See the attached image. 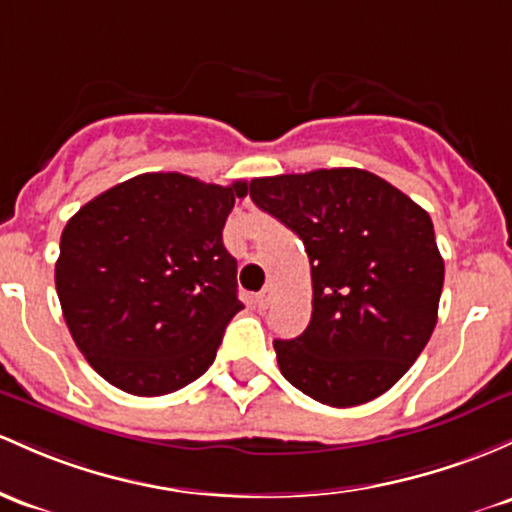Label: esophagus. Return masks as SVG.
<instances>
[{
	"label": "esophagus",
	"mask_w": 512,
	"mask_h": 512,
	"mask_svg": "<svg viewBox=\"0 0 512 512\" xmlns=\"http://www.w3.org/2000/svg\"><path fill=\"white\" fill-rule=\"evenodd\" d=\"M269 303H272V289L260 291V294L255 296V306L260 308V311H265V308L269 306Z\"/></svg>",
	"instance_id": "1"
}]
</instances>
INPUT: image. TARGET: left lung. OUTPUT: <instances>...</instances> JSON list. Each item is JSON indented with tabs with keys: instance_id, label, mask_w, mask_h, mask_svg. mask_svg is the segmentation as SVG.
<instances>
[{
	"instance_id": "1",
	"label": "left lung",
	"mask_w": 512,
	"mask_h": 512,
	"mask_svg": "<svg viewBox=\"0 0 512 512\" xmlns=\"http://www.w3.org/2000/svg\"><path fill=\"white\" fill-rule=\"evenodd\" d=\"M250 199L311 260V323L274 340L284 379L333 408L389 391L437 323L445 262L428 211L357 167L257 177Z\"/></svg>"
}]
</instances>
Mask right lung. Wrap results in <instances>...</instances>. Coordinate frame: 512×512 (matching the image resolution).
Returning a JSON list of instances; mask_svg holds the SVG:
<instances>
[{
    "label": "right lung",
    "instance_id": "right-lung-1",
    "mask_svg": "<svg viewBox=\"0 0 512 512\" xmlns=\"http://www.w3.org/2000/svg\"><path fill=\"white\" fill-rule=\"evenodd\" d=\"M247 182L148 172L67 221L55 289L72 340L116 389L165 396L199 379L243 308L223 226Z\"/></svg>",
    "mask_w": 512,
    "mask_h": 512
}]
</instances>
